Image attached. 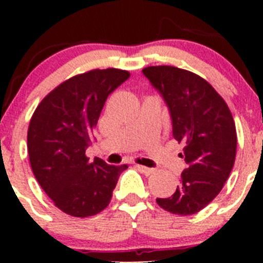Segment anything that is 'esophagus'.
Masks as SVG:
<instances>
[{
    "label": "esophagus",
    "mask_w": 263,
    "mask_h": 263,
    "mask_svg": "<svg viewBox=\"0 0 263 263\" xmlns=\"http://www.w3.org/2000/svg\"><path fill=\"white\" fill-rule=\"evenodd\" d=\"M136 168L139 169L141 173H144L145 176H150V174L154 173V169L153 168H147V166H144V165H140V164H137Z\"/></svg>",
    "instance_id": "esophagus-1"
}]
</instances>
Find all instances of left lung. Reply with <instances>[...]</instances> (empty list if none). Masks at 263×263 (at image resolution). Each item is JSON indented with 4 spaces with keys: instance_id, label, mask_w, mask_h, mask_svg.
Returning a JSON list of instances; mask_svg holds the SVG:
<instances>
[{
    "instance_id": "1",
    "label": "left lung",
    "mask_w": 263,
    "mask_h": 263,
    "mask_svg": "<svg viewBox=\"0 0 263 263\" xmlns=\"http://www.w3.org/2000/svg\"><path fill=\"white\" fill-rule=\"evenodd\" d=\"M166 103L173 136L183 144L187 163L171 197L156 202L176 215H193L220 193L237 154L235 123L225 100L205 79L173 66L142 70Z\"/></svg>"
}]
</instances>
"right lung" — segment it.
Masks as SVG:
<instances>
[{
  "label": "right lung",
  "instance_id": "right-lung-1",
  "mask_svg": "<svg viewBox=\"0 0 263 263\" xmlns=\"http://www.w3.org/2000/svg\"><path fill=\"white\" fill-rule=\"evenodd\" d=\"M128 78V71L118 68L80 73L53 89L33 113L28 129L31 171L65 214L87 217L104 210L128 168L85 155L108 95Z\"/></svg>",
  "mask_w": 263,
  "mask_h": 263
}]
</instances>
